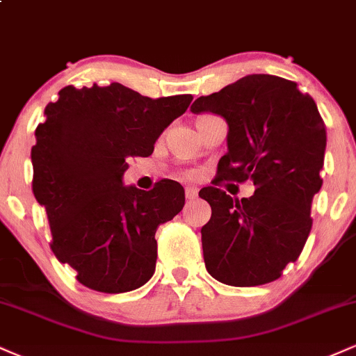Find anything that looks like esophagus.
I'll return each instance as SVG.
<instances>
[{
    "mask_svg": "<svg viewBox=\"0 0 356 356\" xmlns=\"http://www.w3.org/2000/svg\"><path fill=\"white\" fill-rule=\"evenodd\" d=\"M197 189L195 187H186V199L187 201H194L197 197Z\"/></svg>",
    "mask_w": 356,
    "mask_h": 356,
    "instance_id": "obj_1",
    "label": "esophagus"
}]
</instances>
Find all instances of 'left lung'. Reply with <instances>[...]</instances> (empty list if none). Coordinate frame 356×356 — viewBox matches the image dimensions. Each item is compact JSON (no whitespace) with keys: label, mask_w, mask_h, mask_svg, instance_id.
Masks as SVG:
<instances>
[{"label":"left lung","mask_w":356,"mask_h":356,"mask_svg":"<svg viewBox=\"0 0 356 356\" xmlns=\"http://www.w3.org/2000/svg\"><path fill=\"white\" fill-rule=\"evenodd\" d=\"M191 110L216 113L229 127L214 184L251 178L257 187L241 202L215 186L199 192L212 209L201 229L207 273L241 288L271 283L298 259L312 231L326 149L316 104L295 81L259 73L199 97Z\"/></svg>","instance_id":"obj_1"}]
</instances>
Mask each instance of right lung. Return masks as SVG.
<instances>
[{
	"instance_id": "1",
	"label": "right lung",
	"mask_w": 356,
	"mask_h": 356,
	"mask_svg": "<svg viewBox=\"0 0 356 356\" xmlns=\"http://www.w3.org/2000/svg\"><path fill=\"white\" fill-rule=\"evenodd\" d=\"M192 95L149 99L120 83L61 88L47 105L31 149L33 194L44 207L51 251L100 293H127L150 280L155 231L184 207L179 182L152 191L124 186L130 157L154 152L159 136L186 112Z\"/></svg>"
}]
</instances>
